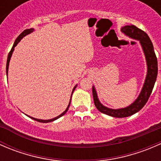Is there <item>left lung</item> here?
Instances as JSON below:
<instances>
[{"label": "left lung", "instance_id": "left-lung-1", "mask_svg": "<svg viewBox=\"0 0 161 161\" xmlns=\"http://www.w3.org/2000/svg\"><path fill=\"white\" fill-rule=\"evenodd\" d=\"M121 31L126 36L139 41L142 49L143 50L144 55H145L146 61H147V73L142 90L136 100L133 103H131L129 106L123 108L112 109V108H109L102 104L99 100L95 86H92V96H93V100L96 108L101 113L111 117H114V118H125V117L131 116V115L137 113L143 108L144 105L147 103L151 92H152L153 89L156 79H157V71H158L157 57H156L155 52H154L153 43L148 35L144 31L133 25H125V26L121 27Z\"/></svg>", "mask_w": 161, "mask_h": 161}]
</instances>
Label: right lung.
Returning <instances> with one entry per match:
<instances>
[{
  "mask_svg": "<svg viewBox=\"0 0 161 161\" xmlns=\"http://www.w3.org/2000/svg\"><path fill=\"white\" fill-rule=\"evenodd\" d=\"M34 30H34L33 28L28 29V30H24L23 32H22V33H21L20 35H19V36L17 37V39H16V40H15V41H14V44H13V47H12V48H11V51L9 52V53H8V59H7V64H6V75H7V76H8V74L9 62H10L11 58V56H12V53H13V52H14V47H15L17 46V44H18V43H19V42L21 41V40H22V39L23 38L24 36H26V35H28V34H30L31 32H33ZM76 86H77V85H75V87H74V88H73V90H72V92H71V99H70V101H69V105H68V107H67V108H66V110H65V111H64V112H63V113H61V114H60V115H58V117H56V118H52V119H49V120H42V119H38V118H32V117H30V116H29V117H30V118H32V119L35 120V121H39V122H42V123H48V122H51V121H55V120L58 119V118H61V117H62L63 115L64 114H66V112L68 111V110H69V106H70V103H71V96H72V93H73V92H74V90H75Z\"/></svg>",
  "mask_w": 161,
  "mask_h": 161,
  "instance_id": "add662e5",
  "label": "right lung"
}]
</instances>
